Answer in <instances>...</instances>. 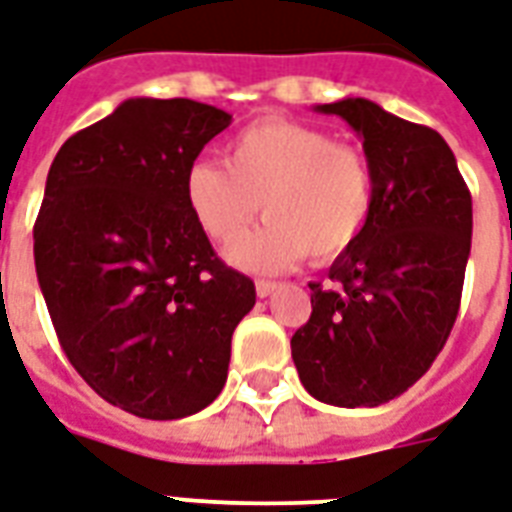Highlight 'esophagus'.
I'll return each mask as SVG.
<instances>
[{
  "label": "esophagus",
  "instance_id": "34e87169",
  "mask_svg": "<svg viewBox=\"0 0 512 512\" xmlns=\"http://www.w3.org/2000/svg\"><path fill=\"white\" fill-rule=\"evenodd\" d=\"M255 290H257V298H268L273 292L279 290V282H268V279H257L255 282Z\"/></svg>",
  "mask_w": 512,
  "mask_h": 512
}]
</instances>
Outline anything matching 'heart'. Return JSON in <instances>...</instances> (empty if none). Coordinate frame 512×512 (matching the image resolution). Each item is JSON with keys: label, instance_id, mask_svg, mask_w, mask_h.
Masks as SVG:
<instances>
[{"label": "heart", "instance_id": "b5f03b06", "mask_svg": "<svg viewBox=\"0 0 512 512\" xmlns=\"http://www.w3.org/2000/svg\"><path fill=\"white\" fill-rule=\"evenodd\" d=\"M225 162L195 161L185 174V198L201 230L222 247L238 241L264 201L269 222L228 255L244 271H282L306 255L327 263L368 228L376 171L357 144L265 117L230 139Z\"/></svg>", "mask_w": 512, "mask_h": 512}]
</instances>
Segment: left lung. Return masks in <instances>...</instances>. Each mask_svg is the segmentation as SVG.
I'll list each match as a JSON object with an SVG mask.
<instances>
[{"label": "left lung", "mask_w": 512, "mask_h": 512, "mask_svg": "<svg viewBox=\"0 0 512 512\" xmlns=\"http://www.w3.org/2000/svg\"><path fill=\"white\" fill-rule=\"evenodd\" d=\"M362 139L376 206L362 239L311 282V317L292 360L311 397L376 408L413 386L459 314L473 239V198L446 139L368 99L319 104Z\"/></svg>", "instance_id": "1"}]
</instances>
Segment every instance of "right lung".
Masks as SVG:
<instances>
[{
  "label": "right lung",
  "instance_id": "obj_1",
  "mask_svg": "<svg viewBox=\"0 0 512 512\" xmlns=\"http://www.w3.org/2000/svg\"><path fill=\"white\" fill-rule=\"evenodd\" d=\"M230 115L128 99L69 136L34 222V265L61 349L96 395L182 419L220 395L255 284L214 255L185 174Z\"/></svg>",
  "mask_w": 512,
  "mask_h": 512
}]
</instances>
